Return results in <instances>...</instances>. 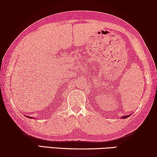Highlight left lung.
I'll use <instances>...</instances> for the list:
<instances>
[{"mask_svg":"<svg viewBox=\"0 0 157 157\" xmlns=\"http://www.w3.org/2000/svg\"><path fill=\"white\" fill-rule=\"evenodd\" d=\"M128 117H126H126H122V118H123V119H126V118H127Z\"/></svg>","mask_w":157,"mask_h":157,"instance_id":"1","label":"left lung"}]
</instances>
